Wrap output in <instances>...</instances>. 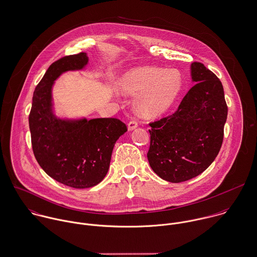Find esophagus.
<instances>
[{
	"label": "esophagus",
	"mask_w": 257,
	"mask_h": 257,
	"mask_svg": "<svg viewBox=\"0 0 257 257\" xmlns=\"http://www.w3.org/2000/svg\"><path fill=\"white\" fill-rule=\"evenodd\" d=\"M138 127V123L136 121H130L127 125V128H128V131H132L134 129H136Z\"/></svg>",
	"instance_id": "1"
}]
</instances>
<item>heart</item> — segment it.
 Returning a JSON list of instances; mask_svg holds the SVG:
<instances>
[{
	"mask_svg": "<svg viewBox=\"0 0 257 257\" xmlns=\"http://www.w3.org/2000/svg\"><path fill=\"white\" fill-rule=\"evenodd\" d=\"M116 89L122 94H136L135 113L145 119H154L176 102L183 89V77L176 69L140 66L125 72L117 80Z\"/></svg>",
	"mask_w": 257,
	"mask_h": 257,
	"instance_id": "heart-1",
	"label": "heart"
}]
</instances>
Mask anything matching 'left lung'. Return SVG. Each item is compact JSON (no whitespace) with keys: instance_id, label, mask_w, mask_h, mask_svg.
Wrapping results in <instances>:
<instances>
[{"instance_id":"8db88e82","label":"left lung","mask_w":257,"mask_h":257,"mask_svg":"<svg viewBox=\"0 0 257 257\" xmlns=\"http://www.w3.org/2000/svg\"><path fill=\"white\" fill-rule=\"evenodd\" d=\"M196 84L178 110L151 123L150 167L163 180L181 183L206 170L218 154L227 117L220 80L201 62L191 64Z\"/></svg>"}]
</instances>
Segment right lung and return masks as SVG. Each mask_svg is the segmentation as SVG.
I'll return each mask as SVG.
<instances>
[{
	"instance_id": "right-lung-1",
	"label": "right lung",
	"mask_w": 257,
	"mask_h": 257,
	"mask_svg": "<svg viewBox=\"0 0 257 257\" xmlns=\"http://www.w3.org/2000/svg\"><path fill=\"white\" fill-rule=\"evenodd\" d=\"M86 52L53 62L33 96L29 117L32 145L42 169L55 181L75 189L91 188L105 178L116 141L126 125L116 118L60 117L55 114L52 89L55 80L88 64Z\"/></svg>"
}]
</instances>
